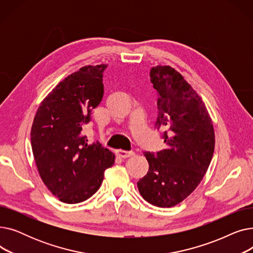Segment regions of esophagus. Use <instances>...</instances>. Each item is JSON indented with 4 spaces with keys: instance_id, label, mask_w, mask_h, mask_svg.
<instances>
[{
    "instance_id": "34e87169",
    "label": "esophagus",
    "mask_w": 253,
    "mask_h": 253,
    "mask_svg": "<svg viewBox=\"0 0 253 253\" xmlns=\"http://www.w3.org/2000/svg\"><path fill=\"white\" fill-rule=\"evenodd\" d=\"M116 154L120 157V158H129L134 155V152L132 151H122V150H118L116 152Z\"/></svg>"
}]
</instances>
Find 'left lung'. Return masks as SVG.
<instances>
[{
  "label": "left lung",
  "mask_w": 253,
  "mask_h": 253,
  "mask_svg": "<svg viewBox=\"0 0 253 253\" xmlns=\"http://www.w3.org/2000/svg\"><path fill=\"white\" fill-rule=\"evenodd\" d=\"M150 78L158 96L155 128L167 147L143 153L150 167L137 187L145 201L171 207L183 201L206 173L214 152V130L201 97L178 72L158 65Z\"/></svg>",
  "instance_id": "8db88e82"
}]
</instances>
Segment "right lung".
<instances>
[{
    "label": "right lung",
    "instance_id": "add662e5",
    "mask_svg": "<svg viewBox=\"0 0 253 253\" xmlns=\"http://www.w3.org/2000/svg\"><path fill=\"white\" fill-rule=\"evenodd\" d=\"M106 64L84 66L60 82L40 104L31 132L38 171L61 202L86 201L100 188L103 172L115 155L96 141L88 143L84 129L101 102Z\"/></svg>",
    "mask_w": 253,
    "mask_h": 253
}]
</instances>
